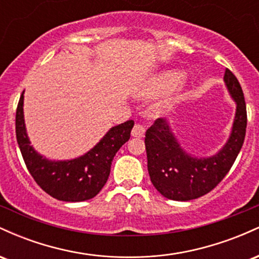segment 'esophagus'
Segmentation results:
<instances>
[{"mask_svg":"<svg viewBox=\"0 0 259 259\" xmlns=\"http://www.w3.org/2000/svg\"><path fill=\"white\" fill-rule=\"evenodd\" d=\"M145 133H146V130H145L144 126L140 125V124H135L132 130V136H134V138H144Z\"/></svg>","mask_w":259,"mask_h":259,"instance_id":"esophagus-1","label":"esophagus"}]
</instances>
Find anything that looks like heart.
Here are the masks:
<instances>
[{"label":"heart","instance_id":"obj_1","mask_svg":"<svg viewBox=\"0 0 259 259\" xmlns=\"http://www.w3.org/2000/svg\"><path fill=\"white\" fill-rule=\"evenodd\" d=\"M184 79H185V73L184 72L169 70V72H165L156 76V78L151 79L141 89H139L138 95L144 99L159 97L177 89L183 82ZM175 105H177V99H167L157 106V111L159 113H169L175 108Z\"/></svg>","mask_w":259,"mask_h":259}]
</instances>
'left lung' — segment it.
Here are the masks:
<instances>
[{
    "mask_svg": "<svg viewBox=\"0 0 259 259\" xmlns=\"http://www.w3.org/2000/svg\"><path fill=\"white\" fill-rule=\"evenodd\" d=\"M224 84L236 105L230 135L212 156L198 157L181 146L170 123L157 119L146 132L147 169L157 191L174 201H190L208 194L233 167L246 135L247 114L239 80L225 69Z\"/></svg>",
    "mask_w": 259,
    "mask_h": 259,
    "instance_id": "8db88e82",
    "label": "left lung"
}]
</instances>
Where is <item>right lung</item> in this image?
<instances>
[{"instance_id": "add662e5", "label": "right lung", "mask_w": 259, "mask_h": 259, "mask_svg": "<svg viewBox=\"0 0 259 259\" xmlns=\"http://www.w3.org/2000/svg\"><path fill=\"white\" fill-rule=\"evenodd\" d=\"M24 91L16 114V134L20 152L29 173L37 185L53 198L81 202L95 197L111 173L112 160L118 150L129 141L133 120L112 126L90 151L73 159L56 160L38 153L31 146L24 120Z\"/></svg>"}]
</instances>
